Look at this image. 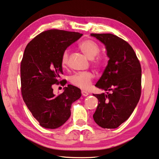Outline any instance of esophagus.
I'll use <instances>...</instances> for the list:
<instances>
[{
	"mask_svg": "<svg viewBox=\"0 0 159 159\" xmlns=\"http://www.w3.org/2000/svg\"><path fill=\"white\" fill-rule=\"evenodd\" d=\"M81 94H82V95H83V96H87L89 95L88 92H85V91H82V92H81Z\"/></svg>",
	"mask_w": 159,
	"mask_h": 159,
	"instance_id": "34e87169",
	"label": "esophagus"
}]
</instances>
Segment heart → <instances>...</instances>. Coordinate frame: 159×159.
Wrapping results in <instances>:
<instances>
[{"label":"heart","mask_w":159,"mask_h":159,"mask_svg":"<svg viewBox=\"0 0 159 159\" xmlns=\"http://www.w3.org/2000/svg\"><path fill=\"white\" fill-rule=\"evenodd\" d=\"M79 48L89 59H91L92 64L96 68H101L104 65V58L102 56L98 55L100 52L98 45L94 40L87 39L79 43ZM69 60V52L67 50L63 52L61 57V65L63 67L67 65ZM94 79V75L91 72H80L71 76L70 83L73 85L82 89L87 90L90 88Z\"/></svg>","instance_id":"obj_1"}]
</instances>
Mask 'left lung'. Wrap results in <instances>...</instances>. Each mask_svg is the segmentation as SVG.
Listing matches in <instances>:
<instances>
[{
    "mask_svg": "<svg viewBox=\"0 0 159 159\" xmlns=\"http://www.w3.org/2000/svg\"><path fill=\"white\" fill-rule=\"evenodd\" d=\"M103 43L110 58L96 87L110 92L93 94L98 104L93 118L102 128L114 129L128 119L141 94V67L128 43L111 34H91Z\"/></svg>",
    "mask_w": 159,
    "mask_h": 159,
    "instance_id": "1",
    "label": "left lung"
}]
</instances>
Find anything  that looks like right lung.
I'll use <instances>...</instances> for the list:
<instances>
[{
    "instance_id": "add662e5",
    "label": "right lung",
    "mask_w": 159,
    "mask_h": 159,
    "mask_svg": "<svg viewBox=\"0 0 159 159\" xmlns=\"http://www.w3.org/2000/svg\"><path fill=\"white\" fill-rule=\"evenodd\" d=\"M83 36L79 32L50 30L39 34L28 43L20 63L21 93L24 102L40 126L56 129L71 115V104L81 96L76 87L68 85L58 96L52 85L63 74L61 57L64 51Z\"/></svg>"
}]
</instances>
